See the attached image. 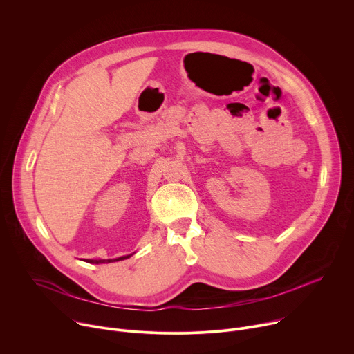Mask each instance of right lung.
I'll return each instance as SVG.
<instances>
[{"instance_id": "add662e5", "label": "right lung", "mask_w": 354, "mask_h": 354, "mask_svg": "<svg viewBox=\"0 0 354 354\" xmlns=\"http://www.w3.org/2000/svg\"><path fill=\"white\" fill-rule=\"evenodd\" d=\"M131 255H133V254H131ZM131 255L120 257V258H116V259H86L85 262H88V263H95V265H99V263H111V262H119V261H124V259L130 258Z\"/></svg>"}]
</instances>
